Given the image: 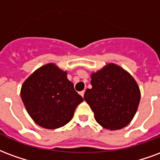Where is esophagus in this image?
<instances>
[{"label":"esophagus","instance_id":"34e87169","mask_svg":"<svg viewBox=\"0 0 160 160\" xmlns=\"http://www.w3.org/2000/svg\"><path fill=\"white\" fill-rule=\"evenodd\" d=\"M84 90H82V91H81L79 94H80V95H81L82 97H83V95H84Z\"/></svg>","mask_w":160,"mask_h":160}]
</instances>
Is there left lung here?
Listing matches in <instances>:
<instances>
[{"instance_id":"1","label":"left lung","mask_w":160,"mask_h":160,"mask_svg":"<svg viewBox=\"0 0 160 160\" xmlns=\"http://www.w3.org/2000/svg\"><path fill=\"white\" fill-rule=\"evenodd\" d=\"M91 88L84 93V100L94 112L100 125L110 130L127 126L136 114L141 91L129 72L109 63L91 74Z\"/></svg>"}]
</instances>
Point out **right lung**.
I'll use <instances>...</instances> for the list:
<instances>
[{
  "label": "right lung",
  "instance_id": "1",
  "mask_svg": "<svg viewBox=\"0 0 160 160\" xmlns=\"http://www.w3.org/2000/svg\"><path fill=\"white\" fill-rule=\"evenodd\" d=\"M25 109L35 123L45 129H58L69 123L83 99L67 78V72L53 63L35 72L21 87Z\"/></svg>",
  "mask_w": 160,
  "mask_h": 160
}]
</instances>
